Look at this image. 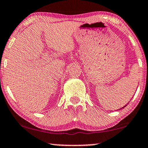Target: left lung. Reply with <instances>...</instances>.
Instances as JSON below:
<instances>
[{
  "label": "left lung",
  "mask_w": 148,
  "mask_h": 148,
  "mask_svg": "<svg viewBox=\"0 0 148 148\" xmlns=\"http://www.w3.org/2000/svg\"><path fill=\"white\" fill-rule=\"evenodd\" d=\"M126 106H127V105H126ZM126 106H123V108H125V107Z\"/></svg>",
  "instance_id": "8db88e82"
}]
</instances>
